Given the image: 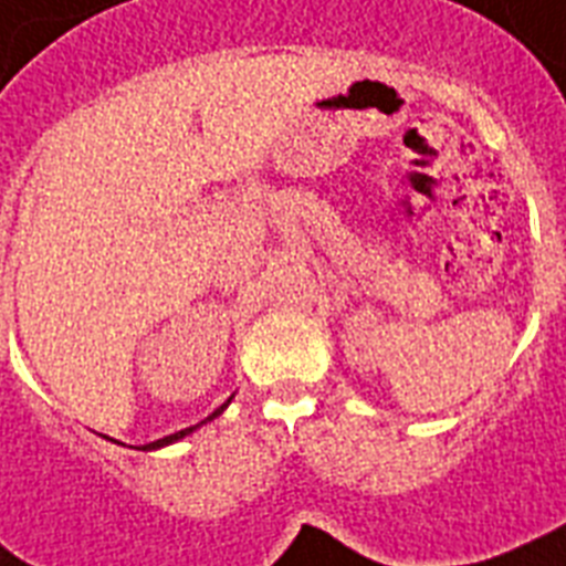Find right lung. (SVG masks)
<instances>
[{"mask_svg":"<svg viewBox=\"0 0 566 566\" xmlns=\"http://www.w3.org/2000/svg\"><path fill=\"white\" fill-rule=\"evenodd\" d=\"M231 399H233V396H231ZM231 399H228L226 405H219V408L213 410V413H210L208 419H202V422H199V424H190V428H185V431H176V433H170V437H161V440H156V442H147V446H142V451H156V448H165V446H172V442L185 440V437H188V433H193L196 428H202V424L213 422V419H217L219 413H222V410L228 408V405H231ZM106 440H109V437H106ZM112 442H115V440H112Z\"/></svg>","mask_w":566,"mask_h":566,"instance_id":"right-lung-1","label":"right lung"}]
</instances>
